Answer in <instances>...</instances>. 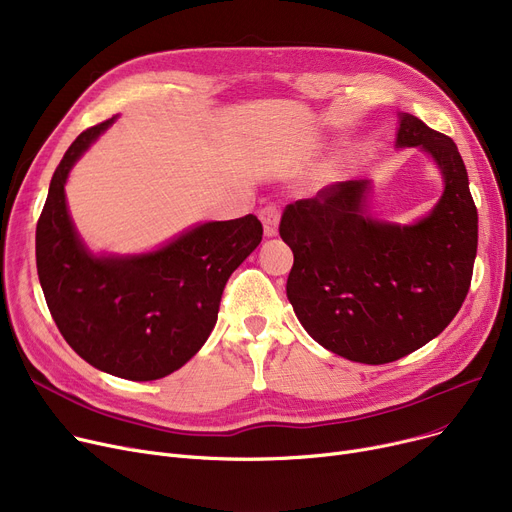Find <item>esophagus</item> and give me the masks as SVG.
Listing matches in <instances>:
<instances>
[{
	"label": "esophagus",
	"mask_w": 512,
	"mask_h": 512,
	"mask_svg": "<svg viewBox=\"0 0 512 512\" xmlns=\"http://www.w3.org/2000/svg\"><path fill=\"white\" fill-rule=\"evenodd\" d=\"M259 220L263 224V232L265 236H276L278 234V224H280V207L270 203L265 205L261 211H259Z\"/></svg>",
	"instance_id": "34e87169"
}]
</instances>
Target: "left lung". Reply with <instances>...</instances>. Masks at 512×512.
Segmentation results:
<instances>
[{"label": "left lung", "mask_w": 512, "mask_h": 512, "mask_svg": "<svg viewBox=\"0 0 512 512\" xmlns=\"http://www.w3.org/2000/svg\"><path fill=\"white\" fill-rule=\"evenodd\" d=\"M398 147L436 159L444 193L413 226L373 220L369 182L346 180L286 205L280 236L294 263L286 294L309 336L367 365L407 357L459 313L477 255V207L463 157L446 134L400 116Z\"/></svg>", "instance_id": "left-lung-1"}]
</instances>
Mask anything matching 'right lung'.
Returning <instances> with one entry per match:
<instances>
[{
  "label": "right lung",
  "mask_w": 512,
  "mask_h": 512,
  "mask_svg": "<svg viewBox=\"0 0 512 512\" xmlns=\"http://www.w3.org/2000/svg\"><path fill=\"white\" fill-rule=\"evenodd\" d=\"M112 122L80 132L53 172L37 222V274L49 313L78 357L118 378L151 382L205 344L224 286L257 249L263 226L249 213L201 224L153 253L91 255L72 226L64 184Z\"/></svg>",
  "instance_id": "add662e5"
}]
</instances>
